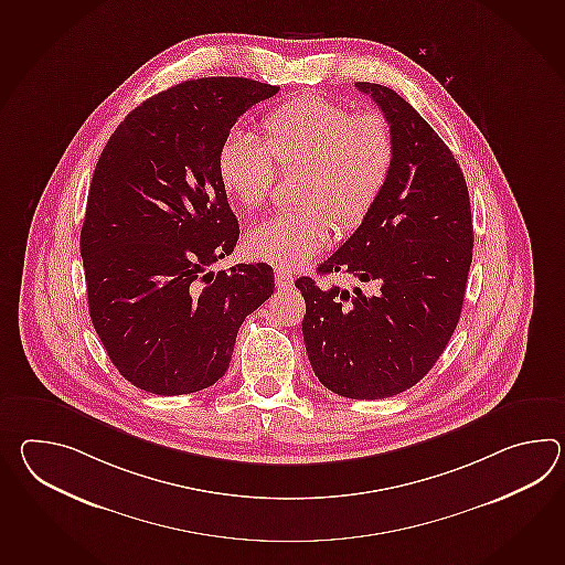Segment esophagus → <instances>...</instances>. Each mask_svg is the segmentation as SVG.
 Segmentation results:
<instances>
[{"instance_id":"1","label":"esophagus","mask_w":565,"mask_h":565,"mask_svg":"<svg viewBox=\"0 0 565 565\" xmlns=\"http://www.w3.org/2000/svg\"><path fill=\"white\" fill-rule=\"evenodd\" d=\"M291 284H294V277L289 276L288 271H284V269H276L277 288L288 289L291 288Z\"/></svg>"}]
</instances>
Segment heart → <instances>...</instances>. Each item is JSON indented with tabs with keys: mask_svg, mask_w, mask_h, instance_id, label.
Returning <instances> with one entry per match:
<instances>
[{
	"mask_svg": "<svg viewBox=\"0 0 565 565\" xmlns=\"http://www.w3.org/2000/svg\"><path fill=\"white\" fill-rule=\"evenodd\" d=\"M264 143L231 131L216 151V175L241 209L267 199L279 170L303 168L298 202L303 209L277 213L253 226L245 247L253 259L294 269L322 252L340 231L361 225L390 182L395 139L379 111L354 114L324 95H300L269 111Z\"/></svg>",
	"mask_w": 565,
	"mask_h": 565,
	"instance_id": "heart-1",
	"label": "heart"
}]
</instances>
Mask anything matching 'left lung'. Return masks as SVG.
Instances as JSON below:
<instances>
[{
  "label": "left lung",
  "instance_id": "left-lung-1",
  "mask_svg": "<svg viewBox=\"0 0 565 565\" xmlns=\"http://www.w3.org/2000/svg\"><path fill=\"white\" fill-rule=\"evenodd\" d=\"M395 139L375 209L318 274L373 284L340 288L300 277L301 334L318 381L349 399H385L436 364L460 320L472 264L465 174L448 146L393 88L356 83Z\"/></svg>",
  "mask_w": 565,
  "mask_h": 565
}]
</instances>
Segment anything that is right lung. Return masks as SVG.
Here are the masks:
<instances>
[{
	"instance_id": "add662e5",
	"label": "right lung",
	"mask_w": 565,
	"mask_h": 565,
	"mask_svg": "<svg viewBox=\"0 0 565 565\" xmlns=\"http://www.w3.org/2000/svg\"><path fill=\"white\" fill-rule=\"evenodd\" d=\"M279 87L241 76L184 81L115 129L81 228L88 313L115 369L153 395L225 375L238 327L274 294V269L206 271L238 238L216 151L238 117Z\"/></svg>"
}]
</instances>
